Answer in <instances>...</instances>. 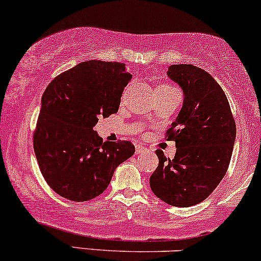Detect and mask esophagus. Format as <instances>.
Instances as JSON below:
<instances>
[{
  "mask_svg": "<svg viewBox=\"0 0 261 261\" xmlns=\"http://www.w3.org/2000/svg\"><path fill=\"white\" fill-rule=\"evenodd\" d=\"M146 152H148L147 147L141 146V144H137V146H136V154H142V153H146Z\"/></svg>",
  "mask_w": 261,
  "mask_h": 261,
  "instance_id": "1",
  "label": "esophagus"
}]
</instances>
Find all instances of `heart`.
<instances>
[{
  "instance_id": "1",
  "label": "heart",
  "mask_w": 261,
  "mask_h": 261,
  "mask_svg": "<svg viewBox=\"0 0 261 261\" xmlns=\"http://www.w3.org/2000/svg\"><path fill=\"white\" fill-rule=\"evenodd\" d=\"M162 86H164V87H168V86H170V85H162Z\"/></svg>"
}]
</instances>
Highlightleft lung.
<instances>
[{
	"label": "left lung",
	"mask_w": 261,
	"mask_h": 261,
	"mask_svg": "<svg viewBox=\"0 0 261 261\" xmlns=\"http://www.w3.org/2000/svg\"><path fill=\"white\" fill-rule=\"evenodd\" d=\"M168 76L184 90V105L166 131L176 154L156 149L158 168L150 175L153 193L174 206L203 202L224 178L230 164L236 124L227 97L214 77L192 64H175Z\"/></svg>",
	"instance_id": "left-lung-1"
}]
</instances>
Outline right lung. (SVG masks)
I'll list each match as a JSON object with an SVG mask.
<instances>
[{
	"mask_svg": "<svg viewBox=\"0 0 261 261\" xmlns=\"http://www.w3.org/2000/svg\"><path fill=\"white\" fill-rule=\"evenodd\" d=\"M133 75L125 64L89 61L55 77L41 98L34 150L48 186L59 196L86 202L106 191L114 170L135 153L130 141L103 142L98 118L118 112Z\"/></svg>",
	"mask_w": 261,
	"mask_h": 261,
	"instance_id": "add662e5",
	"label": "right lung"
}]
</instances>
